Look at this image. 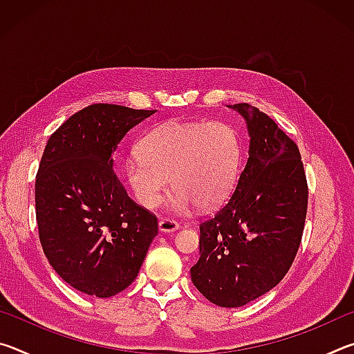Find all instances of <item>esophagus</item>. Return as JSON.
Here are the masks:
<instances>
[{
	"label": "esophagus",
	"instance_id": "34e87169",
	"mask_svg": "<svg viewBox=\"0 0 354 354\" xmlns=\"http://www.w3.org/2000/svg\"><path fill=\"white\" fill-rule=\"evenodd\" d=\"M176 230H179V225L175 220H170V218L159 220V231L160 232H175Z\"/></svg>",
	"mask_w": 354,
	"mask_h": 354
}]
</instances>
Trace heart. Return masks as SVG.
I'll return each instance as SVG.
<instances>
[{
    "label": "heart",
    "mask_w": 354,
    "mask_h": 354,
    "mask_svg": "<svg viewBox=\"0 0 354 354\" xmlns=\"http://www.w3.org/2000/svg\"><path fill=\"white\" fill-rule=\"evenodd\" d=\"M241 162L242 143L231 124L173 120L143 137L139 154L124 164V179L145 209L159 207L173 181L178 189L173 209L187 214L198 205L211 209L225 203Z\"/></svg>",
    "instance_id": "b5f03b06"
}]
</instances>
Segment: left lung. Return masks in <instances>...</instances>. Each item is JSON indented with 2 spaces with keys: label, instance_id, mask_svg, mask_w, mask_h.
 <instances>
[{
  "label": "left lung",
  "instance_id": "left-lung-1",
  "mask_svg": "<svg viewBox=\"0 0 354 354\" xmlns=\"http://www.w3.org/2000/svg\"><path fill=\"white\" fill-rule=\"evenodd\" d=\"M245 120V169L226 205L200 226L192 283L220 308H241L278 286L301 242L308 185L297 143L247 103L227 106Z\"/></svg>",
  "mask_w": 354,
  "mask_h": 354
}]
</instances>
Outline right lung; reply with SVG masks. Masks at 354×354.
Segmentation results:
<instances>
[{"label": "right lung", "mask_w": 354, "mask_h": 354, "mask_svg": "<svg viewBox=\"0 0 354 354\" xmlns=\"http://www.w3.org/2000/svg\"><path fill=\"white\" fill-rule=\"evenodd\" d=\"M156 111L92 104L48 140L35 178L41 248L65 283L109 298L139 274L158 218L129 198L113 175V153Z\"/></svg>", "instance_id": "right-lung-1"}]
</instances>
